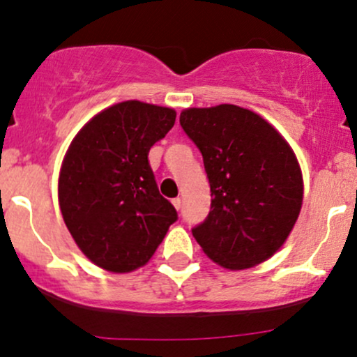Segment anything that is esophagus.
I'll return each instance as SVG.
<instances>
[{
    "instance_id": "esophagus-1",
    "label": "esophagus",
    "mask_w": 357,
    "mask_h": 357,
    "mask_svg": "<svg viewBox=\"0 0 357 357\" xmlns=\"http://www.w3.org/2000/svg\"><path fill=\"white\" fill-rule=\"evenodd\" d=\"M173 204H174L176 210H179V208H181V198H174L173 199Z\"/></svg>"
}]
</instances>
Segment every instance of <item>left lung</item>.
Masks as SVG:
<instances>
[{"label":"left lung","instance_id":"obj_1","mask_svg":"<svg viewBox=\"0 0 357 357\" xmlns=\"http://www.w3.org/2000/svg\"><path fill=\"white\" fill-rule=\"evenodd\" d=\"M179 124L203 155L211 210L192 236L213 261L243 270L270 258L302 208L292 147L265 119L231 104L186 109Z\"/></svg>","mask_w":357,"mask_h":357}]
</instances>
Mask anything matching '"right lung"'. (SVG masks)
I'll return each instance as SVG.
<instances>
[{"label": "right lung", "instance_id": "1", "mask_svg": "<svg viewBox=\"0 0 357 357\" xmlns=\"http://www.w3.org/2000/svg\"><path fill=\"white\" fill-rule=\"evenodd\" d=\"M173 109L127 100L80 129L61 162L59 202L84 255L109 272L149 261L178 220L149 166V149L174 126Z\"/></svg>", "mask_w": 357, "mask_h": 357}]
</instances>
